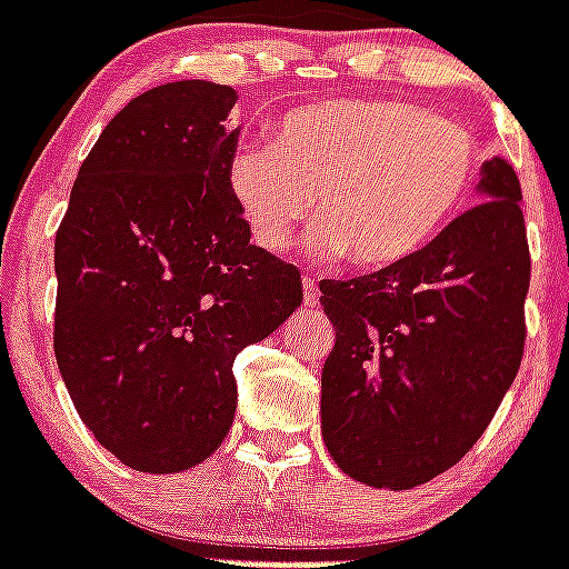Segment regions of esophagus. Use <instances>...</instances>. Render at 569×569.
<instances>
[{
  "instance_id": "obj_1",
  "label": "esophagus",
  "mask_w": 569,
  "mask_h": 569,
  "mask_svg": "<svg viewBox=\"0 0 569 569\" xmlns=\"http://www.w3.org/2000/svg\"><path fill=\"white\" fill-rule=\"evenodd\" d=\"M318 298H321V292H318L316 280L303 277V303H307V307H316Z\"/></svg>"
}]
</instances>
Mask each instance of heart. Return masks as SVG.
<instances>
[{
    "instance_id": "1",
    "label": "heart",
    "mask_w": 569,
    "mask_h": 569,
    "mask_svg": "<svg viewBox=\"0 0 569 569\" xmlns=\"http://www.w3.org/2000/svg\"><path fill=\"white\" fill-rule=\"evenodd\" d=\"M482 157L468 124L412 101L336 99L286 113L271 146H239L228 192L266 251H283L316 207L318 251L389 269L450 228L477 189Z\"/></svg>"
}]
</instances>
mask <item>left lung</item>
<instances>
[{"label":"left lung","mask_w":569,"mask_h":569,"mask_svg":"<svg viewBox=\"0 0 569 569\" xmlns=\"http://www.w3.org/2000/svg\"><path fill=\"white\" fill-rule=\"evenodd\" d=\"M482 204L409 260L321 280L336 345L321 371V436L371 488L406 491L477 445L523 359L529 292L520 180L491 157Z\"/></svg>","instance_id":"left-lung-1"}]
</instances>
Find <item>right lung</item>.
Wrapping results in <instances>:
<instances>
[{
	"label": "right lung",
	"instance_id": "add662e5",
	"mask_svg": "<svg viewBox=\"0 0 569 569\" xmlns=\"http://www.w3.org/2000/svg\"><path fill=\"white\" fill-rule=\"evenodd\" d=\"M237 90L131 99L78 169L54 237V357L96 441L140 473L210 459L237 412L233 359L303 300L228 192Z\"/></svg>",
	"mask_w": 569,
	"mask_h": 569
}]
</instances>
